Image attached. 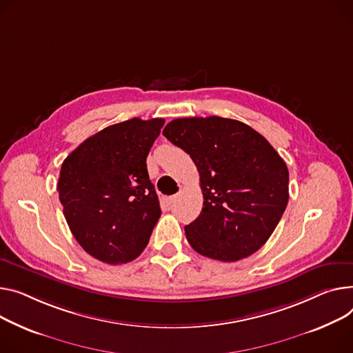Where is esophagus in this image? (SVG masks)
I'll use <instances>...</instances> for the list:
<instances>
[{
  "label": "esophagus",
  "instance_id": "1",
  "mask_svg": "<svg viewBox=\"0 0 353 353\" xmlns=\"http://www.w3.org/2000/svg\"><path fill=\"white\" fill-rule=\"evenodd\" d=\"M176 200V196H169V197H164V203H166L168 205H170L172 203H174Z\"/></svg>",
  "mask_w": 353,
  "mask_h": 353
}]
</instances>
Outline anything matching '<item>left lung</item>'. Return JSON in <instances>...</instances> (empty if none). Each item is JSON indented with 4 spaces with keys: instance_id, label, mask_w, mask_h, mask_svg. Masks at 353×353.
Listing matches in <instances>:
<instances>
[{
    "instance_id": "left-lung-1",
    "label": "left lung",
    "mask_w": 353,
    "mask_h": 353,
    "mask_svg": "<svg viewBox=\"0 0 353 353\" xmlns=\"http://www.w3.org/2000/svg\"><path fill=\"white\" fill-rule=\"evenodd\" d=\"M163 134L190 154L200 174L201 213L184 227L193 250L224 263L260 250L290 197L287 164L268 140L219 116L174 119Z\"/></svg>"
}]
</instances>
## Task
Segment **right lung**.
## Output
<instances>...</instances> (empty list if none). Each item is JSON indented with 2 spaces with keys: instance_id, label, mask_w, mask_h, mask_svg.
Returning <instances> with one entry per match:
<instances>
[{
  "instance_id": "obj_1",
  "label": "right lung",
  "mask_w": 353,
  "mask_h": 353,
  "mask_svg": "<svg viewBox=\"0 0 353 353\" xmlns=\"http://www.w3.org/2000/svg\"><path fill=\"white\" fill-rule=\"evenodd\" d=\"M164 119L130 121L88 137L62 163L58 193L79 245L106 264L142 252L160 219L146 157Z\"/></svg>"
}]
</instances>
